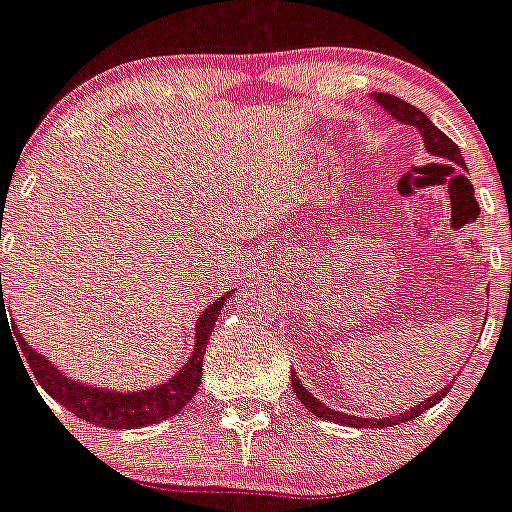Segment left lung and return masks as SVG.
Returning <instances> with one entry per match:
<instances>
[{
	"label": "left lung",
	"instance_id": "obj_1",
	"mask_svg": "<svg viewBox=\"0 0 512 512\" xmlns=\"http://www.w3.org/2000/svg\"><path fill=\"white\" fill-rule=\"evenodd\" d=\"M376 101H379V106L384 108V111H389L391 116L399 118L401 123H406V126H414L418 128V133H421L423 138V146H426V151L431 153V156L436 158H443L448 160V163H456L463 168V156H461V148L456 146V143L451 141V138L446 136V133L441 131V128H436L431 123V118L426 116L423 111H418L416 106H411V103H406L404 98L399 96H391V94H374ZM453 384V381H451ZM451 384L443 386L441 391H436L433 396H428L426 401H421V404L414 406L411 411H404V414L399 416H389V418H359V416H347V414H339V411H332L327 409V406L322 404L319 399H314L312 394H309L307 389H304L302 384H299V379L294 376L292 371V389H294V396H297L299 401H302L304 406H307L309 411H312L314 416L324 418V421H334V423H347V426H356V428H386V426H396V423H406L411 421V418L421 416L423 411H428L431 406H436L438 401L443 399V396L451 391Z\"/></svg>",
	"mask_w": 512,
	"mask_h": 512
}]
</instances>
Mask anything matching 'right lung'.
Instances as JSON below:
<instances>
[{"label": "right lung", "mask_w": 512, "mask_h": 512, "mask_svg": "<svg viewBox=\"0 0 512 512\" xmlns=\"http://www.w3.org/2000/svg\"><path fill=\"white\" fill-rule=\"evenodd\" d=\"M2 289V275H0ZM232 292L223 294L218 302L210 304L195 322V349L188 364L168 379L165 384L156 389L133 391V394H118V391H106L101 386H84L74 379H66L56 366H51L49 359H44L39 352H34L22 337H19V347H22L24 359L29 361L34 379L39 381L41 389L59 401L61 406L76 414L84 421L94 423L101 428H141L151 426V423L165 421V418L175 416L198 391L200 376H203V356L208 349V339L213 334L215 319H218L220 309H223L225 299H230Z\"/></svg>", "instance_id": "right-lung-1"}]
</instances>
